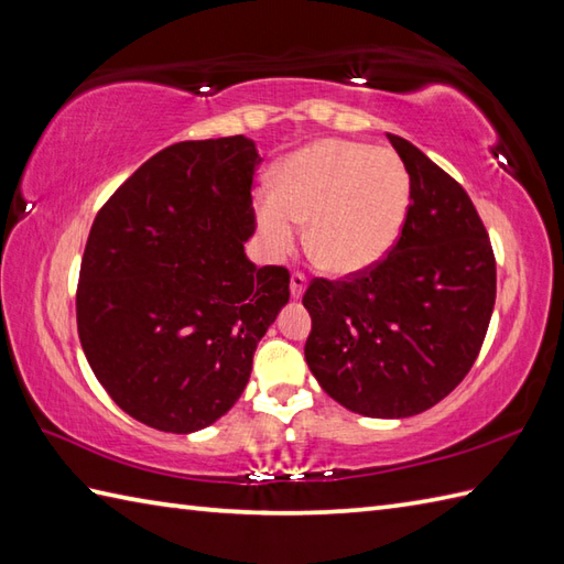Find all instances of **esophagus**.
<instances>
[{
    "label": "esophagus",
    "mask_w": 564,
    "mask_h": 564,
    "mask_svg": "<svg viewBox=\"0 0 564 564\" xmlns=\"http://www.w3.org/2000/svg\"><path fill=\"white\" fill-rule=\"evenodd\" d=\"M305 289H307V279H305V275H303V273H293V275H291V295H293V301H301Z\"/></svg>",
    "instance_id": "obj_1"
}]
</instances>
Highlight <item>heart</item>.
I'll return each mask as SVG.
<instances>
[{"label":"heart","mask_w":564,"mask_h":564,"mask_svg":"<svg viewBox=\"0 0 564 564\" xmlns=\"http://www.w3.org/2000/svg\"><path fill=\"white\" fill-rule=\"evenodd\" d=\"M412 206V176L398 152L325 138L289 154L275 191L257 198L263 249L285 257L307 223V245L334 275L376 267L398 245Z\"/></svg>","instance_id":"heart-1"}]
</instances>
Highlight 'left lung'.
<instances>
[{
    "label": "left lung",
    "instance_id": "1",
    "mask_svg": "<svg viewBox=\"0 0 564 564\" xmlns=\"http://www.w3.org/2000/svg\"><path fill=\"white\" fill-rule=\"evenodd\" d=\"M388 138L412 176L410 215L373 269L310 283L305 361L346 410L402 419L441 402L473 368L495 310L497 267L465 188L410 140Z\"/></svg>",
    "mask_w": 564,
    "mask_h": 564
}]
</instances>
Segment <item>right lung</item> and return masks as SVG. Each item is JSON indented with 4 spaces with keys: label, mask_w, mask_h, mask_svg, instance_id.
<instances>
[{
    "label": "right lung",
    "mask_w": 564,
    "mask_h": 564,
    "mask_svg": "<svg viewBox=\"0 0 564 564\" xmlns=\"http://www.w3.org/2000/svg\"><path fill=\"white\" fill-rule=\"evenodd\" d=\"M245 135L176 142L106 200L84 247L77 332L94 376L138 422L194 434L245 392L291 275L245 254L254 235Z\"/></svg>",
    "instance_id": "1"
}]
</instances>
